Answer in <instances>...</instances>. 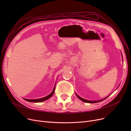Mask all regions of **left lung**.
I'll return each mask as SVG.
<instances>
[{
    "label": "left lung",
    "mask_w": 131,
    "mask_h": 131,
    "mask_svg": "<svg viewBox=\"0 0 131 131\" xmlns=\"http://www.w3.org/2000/svg\"><path fill=\"white\" fill-rule=\"evenodd\" d=\"M76 95H77V96L78 97V98H79L80 99V100H81V101H83V102H86V103H98V102H101V101H103V100H104L105 99H106L107 97H108L109 96H108L107 97H106V98H105L104 99H103V100H99V101H89V100H85V99H84V98H82L81 97H79L78 95L77 94H76Z\"/></svg>",
    "instance_id": "1"
}]
</instances>
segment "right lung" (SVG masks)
<instances>
[{
    "instance_id": "1",
    "label": "right lung",
    "mask_w": 131,
    "mask_h": 131,
    "mask_svg": "<svg viewBox=\"0 0 131 131\" xmlns=\"http://www.w3.org/2000/svg\"><path fill=\"white\" fill-rule=\"evenodd\" d=\"M54 90H55V85H54V88H53V91H52V92H51L49 95H48V96H47L43 97V98H42L35 99V100H28V99H24V100H26V101H28V102H35V103H38V102H43V101H46L47 100H48L49 98H50L51 96H52L54 92Z\"/></svg>"
}]
</instances>
